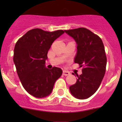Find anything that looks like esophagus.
<instances>
[{
    "instance_id": "1",
    "label": "esophagus",
    "mask_w": 122,
    "mask_h": 122,
    "mask_svg": "<svg viewBox=\"0 0 122 122\" xmlns=\"http://www.w3.org/2000/svg\"><path fill=\"white\" fill-rule=\"evenodd\" d=\"M70 74V72L67 71H63V75L64 76H68Z\"/></svg>"
}]
</instances>
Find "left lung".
Segmentation results:
<instances>
[{"instance_id":"left-lung-1","label":"left lung","mask_w":122,"mask_h":122,"mask_svg":"<svg viewBox=\"0 0 122 122\" xmlns=\"http://www.w3.org/2000/svg\"><path fill=\"white\" fill-rule=\"evenodd\" d=\"M65 32L76 42L74 62L82 67V73L77 75L76 82L70 87V90L76 98H88L98 90L105 74L107 58L104 45L100 36L86 28Z\"/></svg>"}]
</instances>
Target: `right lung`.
<instances>
[{
    "label": "right lung",
    "mask_w": 122,
    "mask_h": 122,
    "mask_svg": "<svg viewBox=\"0 0 122 122\" xmlns=\"http://www.w3.org/2000/svg\"><path fill=\"white\" fill-rule=\"evenodd\" d=\"M65 31L48 32L40 29L28 31L16 42L13 61L22 86L29 94L36 98L49 95L56 80L61 76L62 69L45 67L48 52L55 40Z\"/></svg>",
    "instance_id": "right-lung-1"
}]
</instances>
